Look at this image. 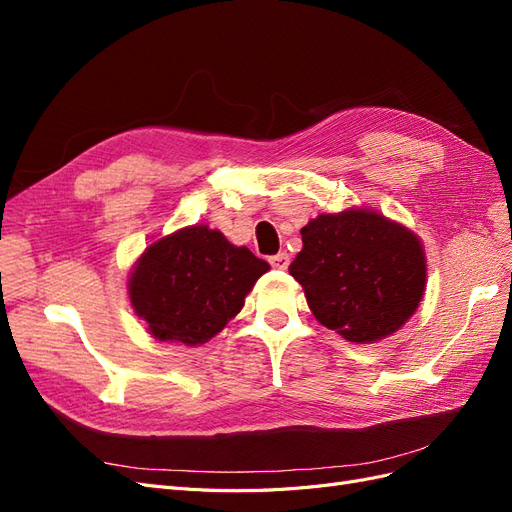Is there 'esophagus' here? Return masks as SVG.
<instances>
[{
	"instance_id": "obj_1",
	"label": "esophagus",
	"mask_w": 512,
	"mask_h": 512,
	"mask_svg": "<svg viewBox=\"0 0 512 512\" xmlns=\"http://www.w3.org/2000/svg\"><path fill=\"white\" fill-rule=\"evenodd\" d=\"M269 262H271V267H273V269H280V271H284V269H288V265H290V256H288L286 252H280V254L271 256V258H269Z\"/></svg>"
}]
</instances>
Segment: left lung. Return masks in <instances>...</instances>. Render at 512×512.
<instances>
[{
	"label": "left lung",
	"instance_id": "8db88e82",
	"mask_svg": "<svg viewBox=\"0 0 512 512\" xmlns=\"http://www.w3.org/2000/svg\"><path fill=\"white\" fill-rule=\"evenodd\" d=\"M303 250L288 267L324 327L348 342L374 344L395 333L425 290L423 245L380 213L318 215L301 228Z\"/></svg>",
	"mask_w": 512,
	"mask_h": 512
}]
</instances>
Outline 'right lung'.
<instances>
[{
    "label": "right lung",
    "mask_w": 512,
    "mask_h": 512,
    "mask_svg": "<svg viewBox=\"0 0 512 512\" xmlns=\"http://www.w3.org/2000/svg\"><path fill=\"white\" fill-rule=\"evenodd\" d=\"M269 262L235 247L220 230L190 226L149 245L130 277L134 312L153 337L205 344L235 318Z\"/></svg>",
    "instance_id": "obj_1"
}]
</instances>
